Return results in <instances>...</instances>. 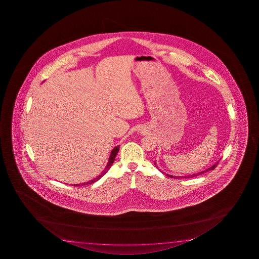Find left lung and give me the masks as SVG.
Here are the masks:
<instances>
[{"label":"left lung","instance_id":"obj_1","mask_svg":"<svg viewBox=\"0 0 259 259\" xmlns=\"http://www.w3.org/2000/svg\"><path fill=\"white\" fill-rule=\"evenodd\" d=\"M219 163H220V161H218V162L215 163V165H213L212 167H209V168H207V169H206V170L202 171V172H199V173H196V174H194V175H189V176H184V177H173V176L168 175V174H167V177H169V178H171V179H189V178H194V177H197V176H200L202 175V174H204V173H206V172H207L208 170H213L215 167H217V166L219 165ZM154 164L156 165V163L154 162Z\"/></svg>","mask_w":259,"mask_h":259}]
</instances>
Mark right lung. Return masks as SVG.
<instances>
[{
    "label": "right lung",
    "instance_id": "add662e5",
    "mask_svg": "<svg viewBox=\"0 0 259 259\" xmlns=\"http://www.w3.org/2000/svg\"><path fill=\"white\" fill-rule=\"evenodd\" d=\"M118 149H119V146H117V147H115L114 149H113V150L111 151V154H110V159H109V162H108V165L106 166L105 169H104V170L101 172V175L98 176L97 178H95V179H93V180H90V181H88V182H85V183H82V184H81V186H85V185L89 184H93L94 182H96V181H98V180H100L101 178H102L103 176L105 175L106 173L108 172V170L110 169V167L112 166V164H113V162H114L115 158H116V156H117V154H118ZM73 186H80V184L73 185Z\"/></svg>",
    "mask_w": 259,
    "mask_h": 259
}]
</instances>
